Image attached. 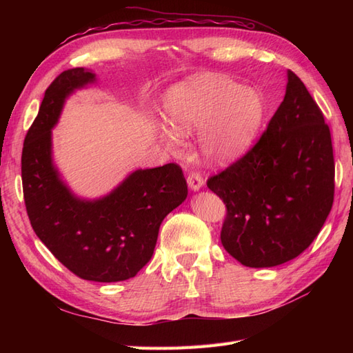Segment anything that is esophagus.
Instances as JSON below:
<instances>
[{"mask_svg":"<svg viewBox=\"0 0 353 353\" xmlns=\"http://www.w3.org/2000/svg\"><path fill=\"white\" fill-rule=\"evenodd\" d=\"M187 184H188L190 190L199 191V190L203 187V184H205V181H203V178H201V175H200V174L193 172V174H190V175H188V178H187Z\"/></svg>","mask_w":353,"mask_h":353,"instance_id":"esophagus-1","label":"esophagus"}]
</instances>
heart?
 I'll use <instances>...</instances> for the list:
<instances>
[{
  "instance_id": "heart-1",
  "label": "heart",
  "mask_w": 353,
  "mask_h": 353,
  "mask_svg": "<svg viewBox=\"0 0 353 353\" xmlns=\"http://www.w3.org/2000/svg\"><path fill=\"white\" fill-rule=\"evenodd\" d=\"M169 128L159 138L179 150L183 137L200 129V152L208 162L230 163L252 150L262 132L266 104L262 95L231 79L209 74L174 85L163 99Z\"/></svg>"
}]
</instances>
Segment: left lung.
Segmentation results:
<instances>
[{
    "instance_id": "left-lung-1",
    "label": "left lung",
    "mask_w": 353,
    "mask_h": 353,
    "mask_svg": "<svg viewBox=\"0 0 353 353\" xmlns=\"http://www.w3.org/2000/svg\"><path fill=\"white\" fill-rule=\"evenodd\" d=\"M208 187L227 206L223 249L244 266L292 261L318 236L334 199L333 145L323 112L292 70L259 141Z\"/></svg>"
}]
</instances>
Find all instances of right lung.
Segmentation results:
<instances>
[{
    "label": "right lung",
    "mask_w": 353,
    "mask_h": 353,
    "mask_svg": "<svg viewBox=\"0 0 353 353\" xmlns=\"http://www.w3.org/2000/svg\"><path fill=\"white\" fill-rule=\"evenodd\" d=\"M97 81L74 68L52 81L29 128L22 152L23 196L30 225L63 265L82 280L132 279L152 259L160 223L187 199L175 163L137 169L109 194L81 199L61 179L52 160V128L66 99Z\"/></svg>",
    "instance_id": "right-lung-1"
}]
</instances>
